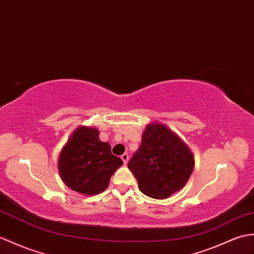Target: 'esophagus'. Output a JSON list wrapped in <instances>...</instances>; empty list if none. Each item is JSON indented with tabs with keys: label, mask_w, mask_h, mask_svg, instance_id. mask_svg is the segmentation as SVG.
<instances>
[{
	"label": "esophagus",
	"mask_w": 254,
	"mask_h": 254,
	"mask_svg": "<svg viewBox=\"0 0 254 254\" xmlns=\"http://www.w3.org/2000/svg\"><path fill=\"white\" fill-rule=\"evenodd\" d=\"M121 159L123 160V163L127 164V161H128V155H127V154H123V155L121 156Z\"/></svg>",
	"instance_id": "34e87169"
}]
</instances>
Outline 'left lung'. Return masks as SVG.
Instances as JSON below:
<instances>
[{
	"label": "left lung",
	"instance_id": "1",
	"mask_svg": "<svg viewBox=\"0 0 254 254\" xmlns=\"http://www.w3.org/2000/svg\"><path fill=\"white\" fill-rule=\"evenodd\" d=\"M193 166L188 146L161 123L146 127L138 150L127 163L139 190L155 199L169 198L182 190Z\"/></svg>",
	"mask_w": 254,
	"mask_h": 254
}]
</instances>
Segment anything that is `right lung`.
Segmentation results:
<instances>
[{"instance_id":"right-lung-1","label":"right lung","mask_w":254,"mask_h":254,"mask_svg":"<svg viewBox=\"0 0 254 254\" xmlns=\"http://www.w3.org/2000/svg\"><path fill=\"white\" fill-rule=\"evenodd\" d=\"M95 127H80L61 151L58 171L69 188L83 194H97L108 187L111 175L123 161L111 154L107 141L99 140Z\"/></svg>"}]
</instances>
